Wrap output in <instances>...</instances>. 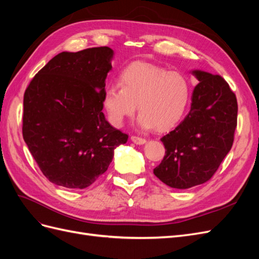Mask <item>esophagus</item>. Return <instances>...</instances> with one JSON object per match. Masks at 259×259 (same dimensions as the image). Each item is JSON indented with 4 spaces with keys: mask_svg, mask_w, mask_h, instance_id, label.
Wrapping results in <instances>:
<instances>
[{
    "mask_svg": "<svg viewBox=\"0 0 259 259\" xmlns=\"http://www.w3.org/2000/svg\"><path fill=\"white\" fill-rule=\"evenodd\" d=\"M131 140L134 144L136 145H145L147 143V140L145 138H142V137H138V136H132L131 137Z\"/></svg>",
    "mask_w": 259,
    "mask_h": 259,
    "instance_id": "34e87169",
    "label": "esophagus"
}]
</instances>
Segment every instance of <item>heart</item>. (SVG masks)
I'll return each mask as SVG.
<instances>
[{"label":"heart","mask_w":259,"mask_h":259,"mask_svg":"<svg viewBox=\"0 0 259 259\" xmlns=\"http://www.w3.org/2000/svg\"><path fill=\"white\" fill-rule=\"evenodd\" d=\"M120 85H109L103 105L109 121L120 127L137 110L138 127L169 130L180 121L190 100V84L179 72L135 61L120 74Z\"/></svg>","instance_id":"heart-1"}]
</instances>
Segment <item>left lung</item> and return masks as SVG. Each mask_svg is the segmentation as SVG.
Here are the masks:
<instances>
[{
  "label": "left lung",
  "mask_w": 259,
  "mask_h": 259,
  "mask_svg": "<svg viewBox=\"0 0 259 259\" xmlns=\"http://www.w3.org/2000/svg\"><path fill=\"white\" fill-rule=\"evenodd\" d=\"M195 86L190 112L161 138L165 155L154 175L175 189H189L214 175L228 154L237 127L238 103L222 76L191 70Z\"/></svg>",
  "instance_id": "1"
}]
</instances>
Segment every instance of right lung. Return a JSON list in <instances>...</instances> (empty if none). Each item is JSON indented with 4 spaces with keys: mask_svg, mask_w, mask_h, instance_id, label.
I'll return each instance as SVG.
<instances>
[{
    "mask_svg": "<svg viewBox=\"0 0 259 259\" xmlns=\"http://www.w3.org/2000/svg\"><path fill=\"white\" fill-rule=\"evenodd\" d=\"M114 52L104 46L51 59L23 96L22 136L50 182L84 189L103 175L128 136L103 112Z\"/></svg>",
    "mask_w": 259,
    "mask_h": 259,
    "instance_id": "add662e5",
    "label": "right lung"
}]
</instances>
